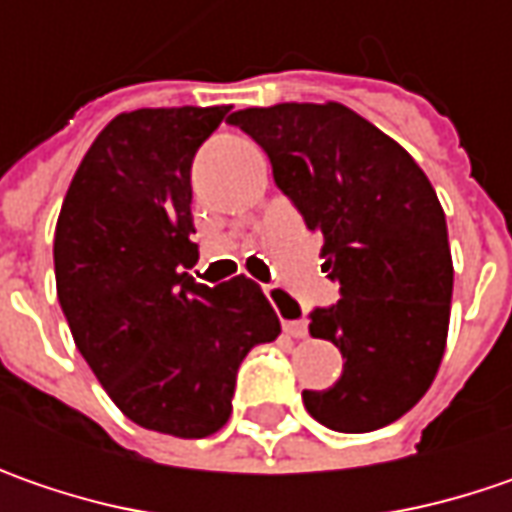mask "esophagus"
Returning <instances> with one entry per match:
<instances>
[{"label": "esophagus", "instance_id": "34e87169", "mask_svg": "<svg viewBox=\"0 0 512 512\" xmlns=\"http://www.w3.org/2000/svg\"><path fill=\"white\" fill-rule=\"evenodd\" d=\"M266 295H269L272 303L278 306L280 315H286V318H283V332H286V335H292V338H306V335H309V326H306V321H303V318H292V312H295V300L289 298L286 292H280V289H269Z\"/></svg>", "mask_w": 512, "mask_h": 512}]
</instances>
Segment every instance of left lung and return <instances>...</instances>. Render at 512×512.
<instances>
[{"label":"left lung","instance_id":"left-lung-1","mask_svg":"<svg viewBox=\"0 0 512 512\" xmlns=\"http://www.w3.org/2000/svg\"><path fill=\"white\" fill-rule=\"evenodd\" d=\"M229 123L269 154L341 283V300L309 315V335L341 349L344 372L329 389H303L306 410L338 433L387 427L424 398L447 346L453 255L433 183L341 102L243 108Z\"/></svg>","mask_w":512,"mask_h":512}]
</instances>
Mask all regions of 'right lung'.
Listing matches in <instances>:
<instances>
[{"instance_id":"obj_1","label":"right lung","mask_w":512,"mask_h":512,"mask_svg":"<svg viewBox=\"0 0 512 512\" xmlns=\"http://www.w3.org/2000/svg\"><path fill=\"white\" fill-rule=\"evenodd\" d=\"M229 105L117 114L68 186L54 234L59 306L108 398L145 430L206 438L232 415L234 378L280 335L255 280L209 289L186 269L191 160Z\"/></svg>"}]
</instances>
